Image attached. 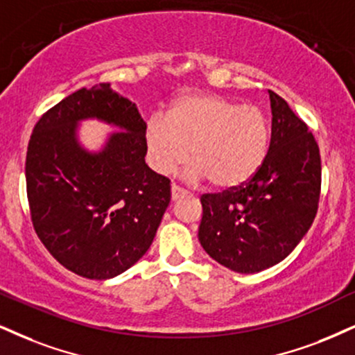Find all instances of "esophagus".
<instances>
[{"label": "esophagus", "mask_w": 355, "mask_h": 355, "mask_svg": "<svg viewBox=\"0 0 355 355\" xmlns=\"http://www.w3.org/2000/svg\"><path fill=\"white\" fill-rule=\"evenodd\" d=\"M182 196H186V191L182 189V187H179V186H176V184L171 186V199L178 200V199H181Z\"/></svg>", "instance_id": "34e87169"}]
</instances>
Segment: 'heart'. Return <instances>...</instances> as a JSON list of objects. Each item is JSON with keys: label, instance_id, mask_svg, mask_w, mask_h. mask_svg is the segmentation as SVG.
<instances>
[{"label": "heart", "instance_id": "obj_1", "mask_svg": "<svg viewBox=\"0 0 355 355\" xmlns=\"http://www.w3.org/2000/svg\"><path fill=\"white\" fill-rule=\"evenodd\" d=\"M148 161L171 174L189 159L191 176L217 189L240 187L258 173L270 144L263 112L222 95L194 92L171 103L168 118L153 115L144 128Z\"/></svg>", "mask_w": 355, "mask_h": 355}]
</instances>
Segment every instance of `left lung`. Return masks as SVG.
Returning <instances> with one entry per match:
<instances>
[{
	"label": "left lung",
	"instance_id": "left-lung-1",
	"mask_svg": "<svg viewBox=\"0 0 355 355\" xmlns=\"http://www.w3.org/2000/svg\"><path fill=\"white\" fill-rule=\"evenodd\" d=\"M268 94L273 118L261 168L240 187L200 198L199 242L237 273H258L290 255L311 227L321 194L316 139L290 105Z\"/></svg>",
	"mask_w": 355,
	"mask_h": 355
}]
</instances>
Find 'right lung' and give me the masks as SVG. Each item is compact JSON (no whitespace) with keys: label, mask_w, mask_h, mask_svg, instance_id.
Returning <instances> with one entry per match:
<instances>
[{"label":"right lung","mask_w":355,"mask_h":355,"mask_svg":"<svg viewBox=\"0 0 355 355\" xmlns=\"http://www.w3.org/2000/svg\"><path fill=\"white\" fill-rule=\"evenodd\" d=\"M98 117L122 128L85 152L76 123ZM146 123L137 105L100 84L49 108L26 155V189L37 237L67 270L90 279L123 273L148 252L171 200L169 179L144 163Z\"/></svg>","instance_id":"1"}]
</instances>
